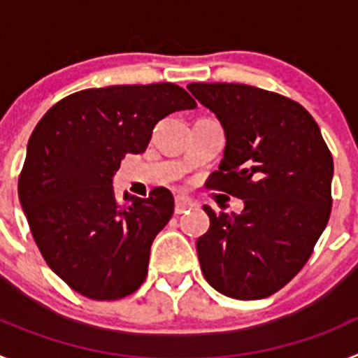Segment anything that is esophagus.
Returning <instances> with one entry per match:
<instances>
[{"instance_id":"1","label":"esophagus","mask_w":358,"mask_h":358,"mask_svg":"<svg viewBox=\"0 0 358 358\" xmlns=\"http://www.w3.org/2000/svg\"><path fill=\"white\" fill-rule=\"evenodd\" d=\"M192 206H194V202L189 201L188 197H185V195H177L176 197V215H182Z\"/></svg>"}]
</instances>
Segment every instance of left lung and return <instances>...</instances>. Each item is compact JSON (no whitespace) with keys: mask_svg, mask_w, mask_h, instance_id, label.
Here are the masks:
<instances>
[{"mask_svg":"<svg viewBox=\"0 0 358 358\" xmlns=\"http://www.w3.org/2000/svg\"><path fill=\"white\" fill-rule=\"evenodd\" d=\"M215 113L226 148L208 188L243 201L240 215L215 213L197 240L206 281L235 299H262L308 262L331 211L334 159L301 103L248 84H188Z\"/></svg>","mask_w":358,"mask_h":358,"instance_id":"left-lung-1","label":"left lung"}]
</instances>
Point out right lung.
Returning <instances> with one entry per match:
<instances>
[{"mask_svg":"<svg viewBox=\"0 0 358 358\" xmlns=\"http://www.w3.org/2000/svg\"><path fill=\"white\" fill-rule=\"evenodd\" d=\"M170 82L109 85L73 93L41 118L27 147L17 194L31 236L75 292L115 301L140 289L150 245L173 213L170 189L147 199L113 189L125 154H141L157 122L195 109Z\"/></svg>","mask_w":358,"mask_h":358,"instance_id":"right-lung-1","label":"right lung"}]
</instances>
